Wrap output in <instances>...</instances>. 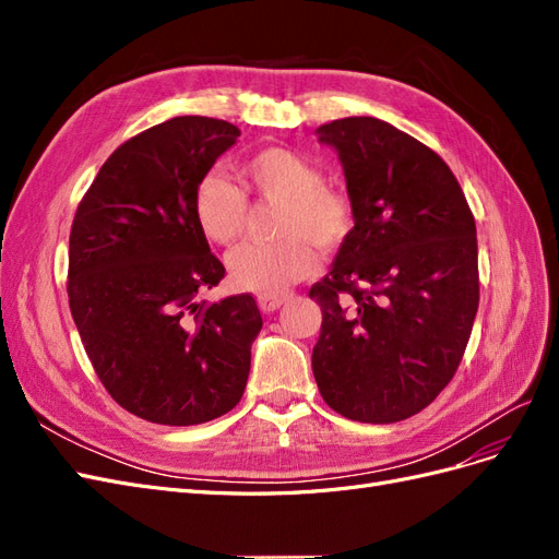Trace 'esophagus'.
<instances>
[{
    "label": "esophagus",
    "instance_id": "obj_1",
    "mask_svg": "<svg viewBox=\"0 0 559 559\" xmlns=\"http://www.w3.org/2000/svg\"><path fill=\"white\" fill-rule=\"evenodd\" d=\"M286 298H289V296H259V308L270 314V312L280 310L286 302Z\"/></svg>",
    "mask_w": 559,
    "mask_h": 559
}]
</instances>
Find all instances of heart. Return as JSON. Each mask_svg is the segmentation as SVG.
I'll list each match as a JSON object with an SVG mask.
<instances>
[{
    "mask_svg": "<svg viewBox=\"0 0 559 559\" xmlns=\"http://www.w3.org/2000/svg\"><path fill=\"white\" fill-rule=\"evenodd\" d=\"M242 175L259 195L282 202L273 245H242L228 257L235 286L259 296H280L317 267L312 242L321 249L341 247L354 226L345 193L324 186V175L289 148L270 146L253 154ZM195 222L207 240L230 245L247 222V195L224 173H207L193 193Z\"/></svg>",
    "mask_w": 559,
    "mask_h": 559,
    "instance_id": "obj_1",
    "label": "heart"
}]
</instances>
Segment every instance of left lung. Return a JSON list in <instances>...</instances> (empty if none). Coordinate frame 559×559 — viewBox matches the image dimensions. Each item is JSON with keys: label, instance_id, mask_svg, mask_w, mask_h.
Listing matches in <instances>:
<instances>
[{"label": "left lung", "instance_id": "left-lung-1", "mask_svg": "<svg viewBox=\"0 0 559 559\" xmlns=\"http://www.w3.org/2000/svg\"><path fill=\"white\" fill-rule=\"evenodd\" d=\"M343 165L354 226L321 306L312 373L335 413L389 425L419 413L460 366L478 312L476 222L429 146L373 116L314 130Z\"/></svg>", "mask_w": 559, "mask_h": 559}]
</instances>
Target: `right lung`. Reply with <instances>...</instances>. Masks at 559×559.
I'll return each instance as SVG.
<instances>
[{
    "label": "right lung",
    "mask_w": 559,
    "mask_h": 559,
    "mask_svg": "<svg viewBox=\"0 0 559 559\" xmlns=\"http://www.w3.org/2000/svg\"><path fill=\"white\" fill-rule=\"evenodd\" d=\"M238 126L177 116L118 146L70 235V310L111 399L154 425L193 427L240 403L263 326L249 294L216 302L224 280L193 193Z\"/></svg>",
    "instance_id": "add662e5"
}]
</instances>
